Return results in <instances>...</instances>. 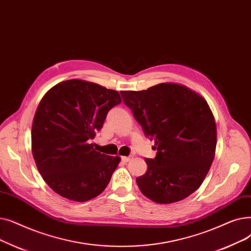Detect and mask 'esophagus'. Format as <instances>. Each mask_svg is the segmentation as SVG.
<instances>
[{
  "instance_id": "obj_1",
  "label": "esophagus",
  "mask_w": 251,
  "mask_h": 251,
  "mask_svg": "<svg viewBox=\"0 0 251 251\" xmlns=\"http://www.w3.org/2000/svg\"><path fill=\"white\" fill-rule=\"evenodd\" d=\"M122 160L126 163V162L132 160V156H124V157H122Z\"/></svg>"
}]
</instances>
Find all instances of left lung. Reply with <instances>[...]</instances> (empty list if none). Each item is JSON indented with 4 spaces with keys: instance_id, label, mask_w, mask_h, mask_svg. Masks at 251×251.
I'll use <instances>...</instances> for the list:
<instances>
[{
    "instance_id": "obj_1",
    "label": "left lung",
    "mask_w": 251,
    "mask_h": 251,
    "mask_svg": "<svg viewBox=\"0 0 251 251\" xmlns=\"http://www.w3.org/2000/svg\"><path fill=\"white\" fill-rule=\"evenodd\" d=\"M121 95L157 150L155 158L145 159V175L136 178L141 192L160 204L194 193L210 169L217 146V126L206 101L172 82Z\"/></svg>"
}]
</instances>
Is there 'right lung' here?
Returning a JSON list of instances; mask_svg holds the SVG:
<instances>
[{
  "instance_id": "obj_1",
  "label": "right lung",
  "mask_w": 251,
  "mask_h": 251,
  "mask_svg": "<svg viewBox=\"0 0 251 251\" xmlns=\"http://www.w3.org/2000/svg\"><path fill=\"white\" fill-rule=\"evenodd\" d=\"M119 103L118 92L80 79L62 81L47 92L34 114L31 149L54 192L83 202L105 190L121 158L96 151L91 140Z\"/></svg>"
}]
</instances>
